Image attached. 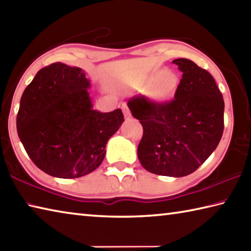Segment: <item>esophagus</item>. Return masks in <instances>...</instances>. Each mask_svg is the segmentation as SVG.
Here are the masks:
<instances>
[{
	"mask_svg": "<svg viewBox=\"0 0 251 251\" xmlns=\"http://www.w3.org/2000/svg\"><path fill=\"white\" fill-rule=\"evenodd\" d=\"M122 110H123V113H124L125 117H129L130 116V111H129L128 106H127V104H123Z\"/></svg>",
	"mask_w": 251,
	"mask_h": 251,
	"instance_id": "obj_1",
	"label": "esophagus"
}]
</instances>
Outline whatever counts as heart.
Returning <instances> with one entry per match:
<instances>
[{"instance_id":"1","label":"heart","mask_w":251,"mask_h":251,"mask_svg":"<svg viewBox=\"0 0 251 251\" xmlns=\"http://www.w3.org/2000/svg\"><path fill=\"white\" fill-rule=\"evenodd\" d=\"M162 73L163 72H159L158 75L152 76V78L145 81L143 83L144 88H149V86L154 83L157 76ZM177 85H179V79H177V76L175 74H171V72H166V74H164L158 79L156 83L150 88V97H151L154 101H157L159 103L168 102L169 100H171L173 95H175L177 89Z\"/></svg>"}]
</instances>
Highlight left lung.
<instances>
[{
  "label": "left lung",
  "mask_w": 251,
  "mask_h": 251,
  "mask_svg": "<svg viewBox=\"0 0 251 251\" xmlns=\"http://www.w3.org/2000/svg\"><path fill=\"white\" fill-rule=\"evenodd\" d=\"M182 72L175 99L156 103L131 98L127 105L143 125L138 159L159 176H185L216 149L224 130V100L209 72L189 59L172 61Z\"/></svg>",
  "instance_id": "8db88e82"
}]
</instances>
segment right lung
Wrapping results in <instances>:
<instances>
[{"label": "right lung", "instance_id": "1", "mask_svg": "<svg viewBox=\"0 0 251 251\" xmlns=\"http://www.w3.org/2000/svg\"><path fill=\"white\" fill-rule=\"evenodd\" d=\"M81 68L61 62L40 69L22 95L17 134L27 154L47 175L75 179L105 157L108 139L124 122L121 108L93 110Z\"/></svg>", "mask_w": 251, "mask_h": 251}]
</instances>
